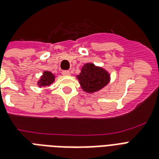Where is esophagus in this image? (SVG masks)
I'll return each mask as SVG.
<instances>
[{"label": "esophagus", "mask_w": 159, "mask_h": 159, "mask_svg": "<svg viewBox=\"0 0 159 159\" xmlns=\"http://www.w3.org/2000/svg\"><path fill=\"white\" fill-rule=\"evenodd\" d=\"M62 75H64V76H68V75H70V72L68 71V70H63L62 72Z\"/></svg>", "instance_id": "34e87169"}]
</instances>
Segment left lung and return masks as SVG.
<instances>
[{
    "mask_svg": "<svg viewBox=\"0 0 159 159\" xmlns=\"http://www.w3.org/2000/svg\"><path fill=\"white\" fill-rule=\"evenodd\" d=\"M77 78L82 88L87 92H94L104 87L109 82V74L101 67L87 63L83 66Z\"/></svg>",
    "mask_w": 159,
    "mask_h": 159,
    "instance_id": "obj_1",
    "label": "left lung"
}]
</instances>
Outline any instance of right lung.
<instances>
[{
  "mask_svg": "<svg viewBox=\"0 0 159 159\" xmlns=\"http://www.w3.org/2000/svg\"><path fill=\"white\" fill-rule=\"evenodd\" d=\"M54 81V76L50 72H44L39 82V86H49Z\"/></svg>",
  "mask_w": 159,
  "mask_h": 159,
  "instance_id": "obj_1",
  "label": "right lung"
}]
</instances>
